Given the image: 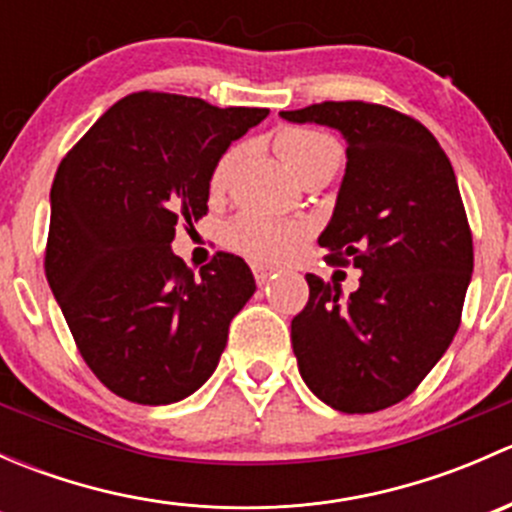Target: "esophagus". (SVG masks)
Segmentation results:
<instances>
[{"label": "esophagus", "mask_w": 512, "mask_h": 512, "mask_svg": "<svg viewBox=\"0 0 512 512\" xmlns=\"http://www.w3.org/2000/svg\"><path fill=\"white\" fill-rule=\"evenodd\" d=\"M252 275H255V280H257V285H267V282H270V277H272V272L267 270V267H262V265H252Z\"/></svg>", "instance_id": "esophagus-1"}]
</instances>
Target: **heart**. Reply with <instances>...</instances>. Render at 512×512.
I'll return each instance as SVG.
<instances>
[{
  "instance_id": "heart-1",
  "label": "heart",
  "mask_w": 512,
  "mask_h": 512,
  "mask_svg": "<svg viewBox=\"0 0 512 512\" xmlns=\"http://www.w3.org/2000/svg\"><path fill=\"white\" fill-rule=\"evenodd\" d=\"M275 148L280 158L285 160L287 168L302 183L312 178V175L329 173V170L334 173L337 165L342 163V146L332 136L314 131V128H282L275 138ZM237 156H240L237 148H227L223 156L215 160L208 178V190L213 198L225 193ZM304 232L307 230L299 223H282V220L245 213L230 220L225 230V242L232 250L240 252L242 257H247V260L260 262V265H275V262H282L285 257H289V252L299 245Z\"/></svg>"
}]
</instances>
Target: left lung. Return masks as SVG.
Wrapping results in <instances>:
<instances>
[{"instance_id": "1", "label": "left lung", "mask_w": 512, "mask_h": 512, "mask_svg": "<svg viewBox=\"0 0 512 512\" xmlns=\"http://www.w3.org/2000/svg\"><path fill=\"white\" fill-rule=\"evenodd\" d=\"M337 128L347 173L319 245L332 265L361 270L359 289L307 275L309 302L292 319L299 374L344 414L399 404L446 354L473 272V237L456 173L423 123L389 106L324 101L280 111Z\"/></svg>"}]
</instances>
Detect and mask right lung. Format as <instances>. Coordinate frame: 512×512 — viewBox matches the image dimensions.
<instances>
[{
  "label": "right lung",
  "instance_id": "right-lung-1",
  "mask_svg": "<svg viewBox=\"0 0 512 512\" xmlns=\"http://www.w3.org/2000/svg\"><path fill=\"white\" fill-rule=\"evenodd\" d=\"M267 113L138 91L61 160L46 280L89 369L121 399L163 406L198 391L255 294L242 257L218 252L195 277L170 242L208 213L215 160Z\"/></svg>",
  "mask_w": 512,
  "mask_h": 512
}]
</instances>
